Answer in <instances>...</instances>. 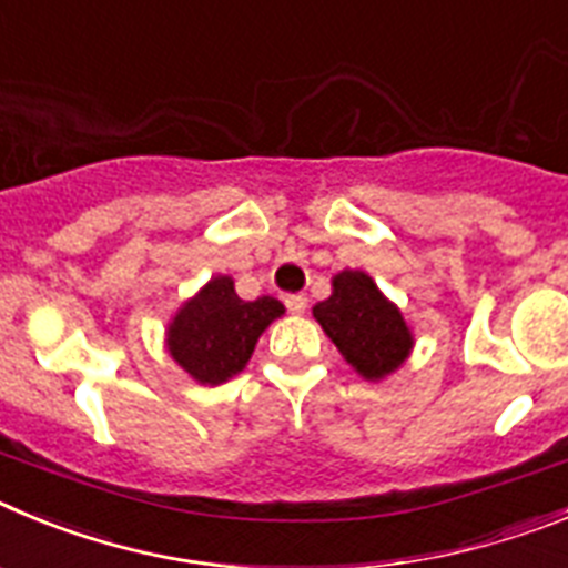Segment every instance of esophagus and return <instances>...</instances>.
I'll return each mask as SVG.
<instances>
[{
	"label": "esophagus",
	"instance_id": "1",
	"mask_svg": "<svg viewBox=\"0 0 568 568\" xmlns=\"http://www.w3.org/2000/svg\"><path fill=\"white\" fill-rule=\"evenodd\" d=\"M284 304H287L290 313L301 315V313H304V310H307V295H301V293L287 295V298H284Z\"/></svg>",
	"mask_w": 568,
	"mask_h": 568
}]
</instances>
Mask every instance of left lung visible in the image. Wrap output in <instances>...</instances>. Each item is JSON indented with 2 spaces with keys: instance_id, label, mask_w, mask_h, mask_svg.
I'll use <instances>...</instances> for the list:
<instances>
[{
  "instance_id": "obj_1",
  "label": "left lung",
  "mask_w": 568,
  "mask_h": 568,
  "mask_svg": "<svg viewBox=\"0 0 568 568\" xmlns=\"http://www.w3.org/2000/svg\"><path fill=\"white\" fill-rule=\"evenodd\" d=\"M313 315L346 364L366 381L393 375L413 353V329L400 310L361 270H341L333 278V295L318 301Z\"/></svg>"
}]
</instances>
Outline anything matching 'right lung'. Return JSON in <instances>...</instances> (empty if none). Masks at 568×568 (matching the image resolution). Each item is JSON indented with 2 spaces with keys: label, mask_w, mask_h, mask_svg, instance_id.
Segmentation results:
<instances>
[{
  "label": "right lung",
  "mask_w": 568,
  "mask_h": 568,
  "mask_svg": "<svg viewBox=\"0 0 568 568\" xmlns=\"http://www.w3.org/2000/svg\"><path fill=\"white\" fill-rule=\"evenodd\" d=\"M281 315V301H241L233 278L215 275L168 324V353L199 384H224L247 366L261 333Z\"/></svg>",
  "instance_id": "obj_1"
}]
</instances>
